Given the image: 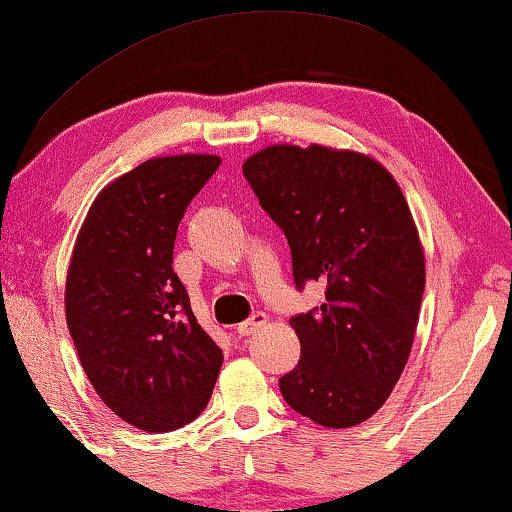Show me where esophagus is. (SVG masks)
Wrapping results in <instances>:
<instances>
[{
    "label": "esophagus",
    "instance_id": "obj_1",
    "mask_svg": "<svg viewBox=\"0 0 512 512\" xmlns=\"http://www.w3.org/2000/svg\"><path fill=\"white\" fill-rule=\"evenodd\" d=\"M265 325H267V316H265V313L258 311L249 320L240 322V325L235 327V332H238L240 336H251V334H256L261 327H265Z\"/></svg>",
    "mask_w": 512,
    "mask_h": 512
}]
</instances>
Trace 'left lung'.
Instances as JSON below:
<instances>
[{"label": "left lung", "instance_id": "obj_1", "mask_svg": "<svg viewBox=\"0 0 512 512\" xmlns=\"http://www.w3.org/2000/svg\"><path fill=\"white\" fill-rule=\"evenodd\" d=\"M242 174L286 233L297 288L327 286L290 318L302 357L283 398L318 426H359L387 403L419 325L426 256L405 194L375 157L322 144H272Z\"/></svg>", "mask_w": 512, "mask_h": 512}]
</instances>
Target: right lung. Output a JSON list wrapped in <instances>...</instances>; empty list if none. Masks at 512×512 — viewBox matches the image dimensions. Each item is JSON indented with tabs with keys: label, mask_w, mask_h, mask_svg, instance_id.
I'll use <instances>...</instances> for the list:
<instances>
[{
	"label": "right lung",
	"mask_w": 512,
	"mask_h": 512,
	"mask_svg": "<svg viewBox=\"0 0 512 512\" xmlns=\"http://www.w3.org/2000/svg\"><path fill=\"white\" fill-rule=\"evenodd\" d=\"M222 157L162 155L102 187L77 233L66 322L102 403L144 432L206 410L224 355L196 322L174 267L185 208Z\"/></svg>",
	"instance_id": "add662e5"
}]
</instances>
